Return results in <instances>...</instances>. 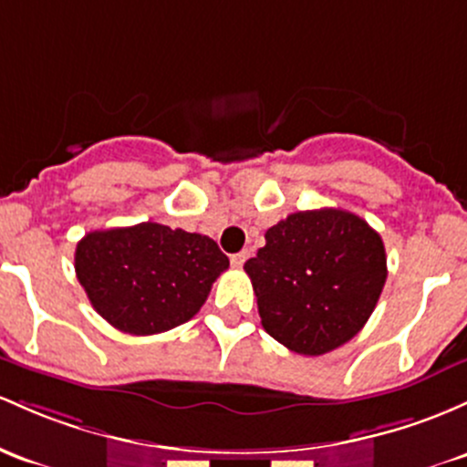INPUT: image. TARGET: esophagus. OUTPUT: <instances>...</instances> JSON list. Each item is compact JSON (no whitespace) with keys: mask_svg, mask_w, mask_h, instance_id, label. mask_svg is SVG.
I'll use <instances>...</instances> for the list:
<instances>
[{"mask_svg":"<svg viewBox=\"0 0 467 467\" xmlns=\"http://www.w3.org/2000/svg\"><path fill=\"white\" fill-rule=\"evenodd\" d=\"M245 259H248V250H242V253H237L230 257V264H233L234 268H242V265L245 264Z\"/></svg>","mask_w":467,"mask_h":467,"instance_id":"esophagus-1","label":"esophagus"}]
</instances>
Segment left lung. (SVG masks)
I'll list each match as a JSON object with an SVG mask.
<instances>
[{
    "mask_svg": "<svg viewBox=\"0 0 467 467\" xmlns=\"http://www.w3.org/2000/svg\"><path fill=\"white\" fill-rule=\"evenodd\" d=\"M244 270L253 281L264 330L306 357L350 341L370 319L388 276L377 230L339 208L281 219Z\"/></svg>",
    "mask_w": 467,
    "mask_h": 467,
    "instance_id": "left-lung-1",
    "label": "left lung"
}]
</instances>
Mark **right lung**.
Here are the masks:
<instances>
[{
    "label": "right lung",
    "instance_id": "1",
    "mask_svg": "<svg viewBox=\"0 0 467 467\" xmlns=\"http://www.w3.org/2000/svg\"><path fill=\"white\" fill-rule=\"evenodd\" d=\"M228 265L206 234L152 222L95 230L75 250L77 279L92 308L137 337L192 319Z\"/></svg>",
    "mask_w": 467,
    "mask_h": 467
}]
</instances>
